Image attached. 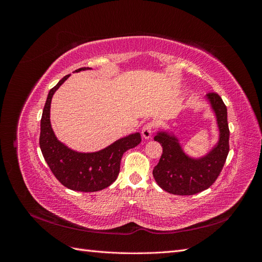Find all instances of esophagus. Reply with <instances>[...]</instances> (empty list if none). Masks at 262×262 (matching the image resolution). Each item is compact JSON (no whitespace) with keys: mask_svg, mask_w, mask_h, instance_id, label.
Returning <instances> with one entry per match:
<instances>
[{"mask_svg":"<svg viewBox=\"0 0 262 262\" xmlns=\"http://www.w3.org/2000/svg\"><path fill=\"white\" fill-rule=\"evenodd\" d=\"M153 129H154V123L153 122L145 123L143 128H142V137H143L144 139H149L150 137H152Z\"/></svg>","mask_w":262,"mask_h":262,"instance_id":"1","label":"esophagus"}]
</instances>
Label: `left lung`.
<instances>
[{"instance_id": "obj_1", "label": "left lung", "mask_w": 262, "mask_h": 262, "mask_svg": "<svg viewBox=\"0 0 262 262\" xmlns=\"http://www.w3.org/2000/svg\"><path fill=\"white\" fill-rule=\"evenodd\" d=\"M220 129V140L211 152L199 160L182 152L178 140L166 132L157 133L154 140L160 142L163 153L153 169V176L165 191L178 195H192L210 188L224 167L229 152V129L227 108L215 92L208 93Z\"/></svg>"}]
</instances>
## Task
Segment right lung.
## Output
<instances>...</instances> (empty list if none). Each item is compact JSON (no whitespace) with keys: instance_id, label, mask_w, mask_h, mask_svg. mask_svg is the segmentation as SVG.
I'll return each instance as SVG.
<instances>
[{"instance_id":"1","label":"right lung","mask_w":262,"mask_h":262,"mask_svg":"<svg viewBox=\"0 0 262 262\" xmlns=\"http://www.w3.org/2000/svg\"><path fill=\"white\" fill-rule=\"evenodd\" d=\"M86 69L90 68L77 69L75 72ZM69 76L70 74L63 77L48 94L40 121L39 145L50 170L63 186L75 191H99L117 179L122 155L140 144L141 134H131L95 153H77L62 144L55 138L51 128L50 104L54 92Z\"/></svg>"}]
</instances>
